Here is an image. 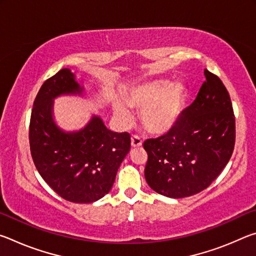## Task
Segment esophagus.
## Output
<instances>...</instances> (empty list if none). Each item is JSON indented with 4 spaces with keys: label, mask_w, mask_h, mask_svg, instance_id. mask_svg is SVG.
<instances>
[{
    "label": "esophagus",
    "mask_w": 256,
    "mask_h": 256,
    "mask_svg": "<svg viewBox=\"0 0 256 256\" xmlns=\"http://www.w3.org/2000/svg\"><path fill=\"white\" fill-rule=\"evenodd\" d=\"M131 144H132L133 148H140V146H142L141 138L138 136H133L131 138Z\"/></svg>",
    "instance_id": "1"
}]
</instances>
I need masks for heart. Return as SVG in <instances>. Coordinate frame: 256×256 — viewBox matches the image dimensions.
<instances>
[{"label":"heart","instance_id":"obj_1","mask_svg":"<svg viewBox=\"0 0 256 256\" xmlns=\"http://www.w3.org/2000/svg\"><path fill=\"white\" fill-rule=\"evenodd\" d=\"M186 90L180 82L168 84L164 80L146 81L133 86L125 94L124 100L116 99L112 112L118 122L128 126L133 120L131 108L141 110V122L152 134L170 131L183 110Z\"/></svg>","mask_w":256,"mask_h":256}]
</instances>
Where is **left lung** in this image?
<instances>
[{
    "label": "left lung",
    "mask_w": 256,
    "mask_h": 256,
    "mask_svg": "<svg viewBox=\"0 0 256 256\" xmlns=\"http://www.w3.org/2000/svg\"><path fill=\"white\" fill-rule=\"evenodd\" d=\"M198 96L162 136L148 138L144 177L154 192L180 198L206 188L226 167L235 146V116L222 81L204 70Z\"/></svg>",
    "instance_id": "1"
}]
</instances>
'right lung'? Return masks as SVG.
Returning a JSON list of instances; mask_svg holds the SVG:
<instances>
[{"instance_id": "right-lung-1", "label": "right lung", "mask_w": 256, "mask_h": 256, "mask_svg": "<svg viewBox=\"0 0 256 256\" xmlns=\"http://www.w3.org/2000/svg\"><path fill=\"white\" fill-rule=\"evenodd\" d=\"M82 92L84 86L68 68L47 79L34 102L29 144L38 172L60 198L92 203L110 190L131 148V136L108 130L97 115L79 131L66 132L58 126L54 99L62 94L82 96Z\"/></svg>"}]
</instances>
